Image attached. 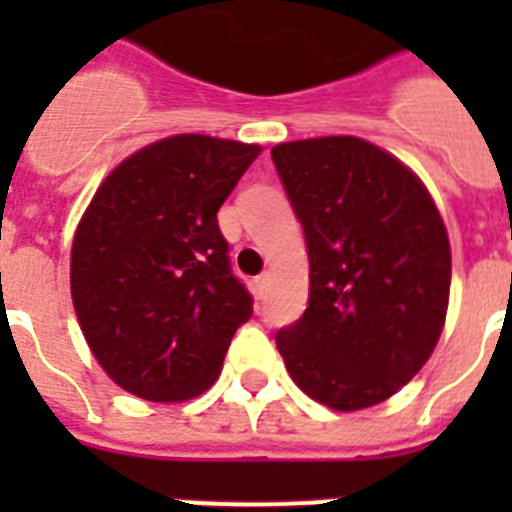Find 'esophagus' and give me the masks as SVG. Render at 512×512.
Here are the masks:
<instances>
[{"label": "esophagus", "mask_w": 512, "mask_h": 512, "mask_svg": "<svg viewBox=\"0 0 512 512\" xmlns=\"http://www.w3.org/2000/svg\"><path fill=\"white\" fill-rule=\"evenodd\" d=\"M268 284H271V276H268V273L257 276V279H255V297H257V300H263V297L268 295Z\"/></svg>", "instance_id": "obj_1"}]
</instances>
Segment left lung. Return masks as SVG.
<instances>
[{"instance_id": "1", "label": "left lung", "mask_w": 512, "mask_h": 512, "mask_svg": "<svg viewBox=\"0 0 512 512\" xmlns=\"http://www.w3.org/2000/svg\"><path fill=\"white\" fill-rule=\"evenodd\" d=\"M271 156L311 260L308 308L276 332V348L313 401L337 412L380 404L444 329V220L417 175L366 140H295Z\"/></svg>"}]
</instances>
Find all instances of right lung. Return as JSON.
<instances>
[{"instance_id":"1","label":"right lung","mask_w":512,"mask_h":512,"mask_svg":"<svg viewBox=\"0 0 512 512\" xmlns=\"http://www.w3.org/2000/svg\"><path fill=\"white\" fill-rule=\"evenodd\" d=\"M257 154L175 135L124 159L92 196L71 247V297L92 356L132 396L204 393L252 316L217 209Z\"/></svg>"}]
</instances>
